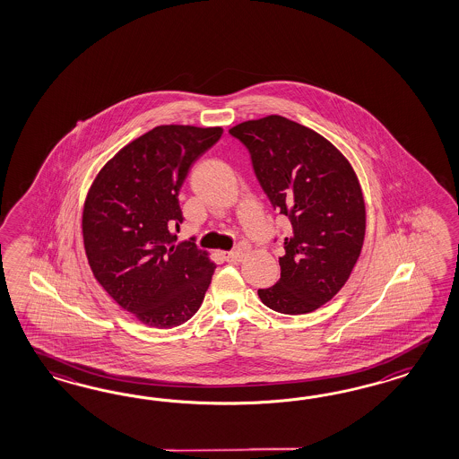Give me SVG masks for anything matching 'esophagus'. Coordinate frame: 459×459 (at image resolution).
<instances>
[{
  "label": "esophagus",
  "mask_w": 459,
  "mask_h": 459,
  "mask_svg": "<svg viewBox=\"0 0 459 459\" xmlns=\"http://www.w3.org/2000/svg\"><path fill=\"white\" fill-rule=\"evenodd\" d=\"M223 257H225V261H227L229 264H237V263H240V261H242L244 252L240 249L230 250V252H227Z\"/></svg>",
  "instance_id": "34e87169"
}]
</instances>
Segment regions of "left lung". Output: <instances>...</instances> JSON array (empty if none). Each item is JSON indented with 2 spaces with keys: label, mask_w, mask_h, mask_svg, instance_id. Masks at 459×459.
<instances>
[{
  "label": "left lung",
  "mask_w": 459,
  "mask_h": 459,
  "mask_svg": "<svg viewBox=\"0 0 459 459\" xmlns=\"http://www.w3.org/2000/svg\"><path fill=\"white\" fill-rule=\"evenodd\" d=\"M229 133L249 150L267 198L292 227L279 257L281 279L257 294L278 313H311L345 286L360 257L367 219L359 178L328 139L282 116Z\"/></svg>",
  "instance_id": "left-lung-1"
}]
</instances>
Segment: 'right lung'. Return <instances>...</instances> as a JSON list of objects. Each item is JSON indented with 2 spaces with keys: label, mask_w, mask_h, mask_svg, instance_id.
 Listing matches in <instances>:
<instances>
[{
  "label": "right lung",
  "mask_w": 459,
  "mask_h": 459,
  "mask_svg": "<svg viewBox=\"0 0 459 459\" xmlns=\"http://www.w3.org/2000/svg\"><path fill=\"white\" fill-rule=\"evenodd\" d=\"M222 127L156 126L114 154L92 181L82 212L83 249L112 299L152 328L190 320L215 264L192 240L177 244L178 192Z\"/></svg>",
  "instance_id": "1"
}]
</instances>
